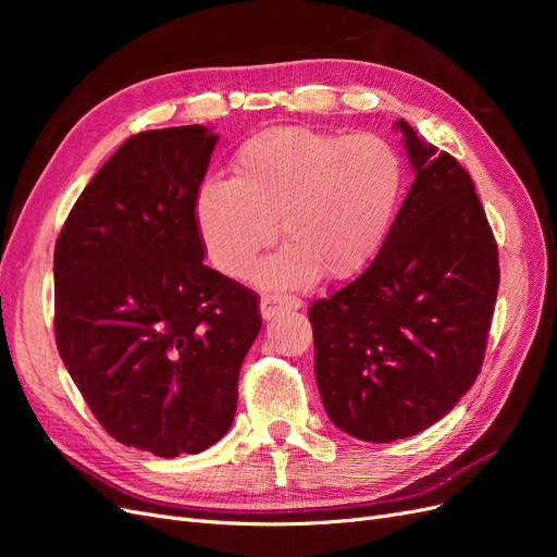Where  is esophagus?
<instances>
[{"label":"esophagus","instance_id":"esophagus-1","mask_svg":"<svg viewBox=\"0 0 557 557\" xmlns=\"http://www.w3.org/2000/svg\"><path fill=\"white\" fill-rule=\"evenodd\" d=\"M301 307V299L295 295H264L260 299V313L264 320L274 318L281 311H297Z\"/></svg>","mask_w":557,"mask_h":557}]
</instances>
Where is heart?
I'll list each match as a JSON object with an SVG mask.
<instances>
[{"label": "heart", "mask_w": 557, "mask_h": 557, "mask_svg": "<svg viewBox=\"0 0 557 557\" xmlns=\"http://www.w3.org/2000/svg\"><path fill=\"white\" fill-rule=\"evenodd\" d=\"M404 170L376 134L272 127L232 160V181L199 185L195 221L211 262L244 278L278 234L288 242L258 272L269 288H307L320 274L346 278L391 232Z\"/></svg>", "instance_id": "b5f03b06"}]
</instances>
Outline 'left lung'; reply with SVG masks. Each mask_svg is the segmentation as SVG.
I'll list each match as a JSON object with an SVG mask.
<instances>
[{"label": "left lung", "instance_id": "1", "mask_svg": "<svg viewBox=\"0 0 557 557\" xmlns=\"http://www.w3.org/2000/svg\"><path fill=\"white\" fill-rule=\"evenodd\" d=\"M416 181L364 272L309 309L315 381L332 423L362 442L407 440L476 381L497 288V242L474 181L397 123Z\"/></svg>", "mask_w": 557, "mask_h": 557}]
</instances>
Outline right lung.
Masks as SVG:
<instances>
[{"instance_id": "1", "label": "right lung", "mask_w": 557, "mask_h": 557, "mask_svg": "<svg viewBox=\"0 0 557 557\" xmlns=\"http://www.w3.org/2000/svg\"><path fill=\"white\" fill-rule=\"evenodd\" d=\"M218 137L201 125L129 137L55 242V344L115 442L160 458L230 430L262 325L258 293L205 262L195 197Z\"/></svg>"}]
</instances>
